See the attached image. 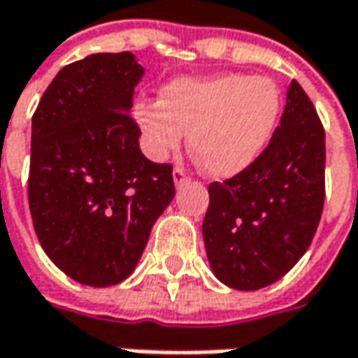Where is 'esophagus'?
Listing matches in <instances>:
<instances>
[{
    "label": "esophagus",
    "instance_id": "obj_1",
    "mask_svg": "<svg viewBox=\"0 0 358 358\" xmlns=\"http://www.w3.org/2000/svg\"><path fill=\"white\" fill-rule=\"evenodd\" d=\"M173 179H175V185H177V187H181V185H183L185 181L189 179L181 165H177V167H175V169H173Z\"/></svg>",
    "mask_w": 358,
    "mask_h": 358
}]
</instances>
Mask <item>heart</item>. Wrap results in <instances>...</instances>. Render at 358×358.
I'll list each match as a JSON object with an SVG mask.
<instances>
[{
  "label": "heart",
  "mask_w": 358,
  "mask_h": 358,
  "mask_svg": "<svg viewBox=\"0 0 358 358\" xmlns=\"http://www.w3.org/2000/svg\"><path fill=\"white\" fill-rule=\"evenodd\" d=\"M278 114L275 84L250 74L179 78L163 88L159 102L136 104V120L153 159H167L189 131L191 151L213 177H232L256 162Z\"/></svg>",
  "instance_id": "heart-1"
}]
</instances>
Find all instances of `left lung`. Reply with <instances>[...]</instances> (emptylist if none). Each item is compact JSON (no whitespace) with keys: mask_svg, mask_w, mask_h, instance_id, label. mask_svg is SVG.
Instances as JSON below:
<instances>
[{"mask_svg":"<svg viewBox=\"0 0 358 358\" xmlns=\"http://www.w3.org/2000/svg\"><path fill=\"white\" fill-rule=\"evenodd\" d=\"M323 203L325 129L292 80L282 124L256 162L208 185L203 238L215 275L244 292L278 282L309 248Z\"/></svg>","mask_w":358,"mask_h":358,"instance_id":"obj_1","label":"left lung"}]
</instances>
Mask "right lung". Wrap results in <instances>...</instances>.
<instances>
[{
    "instance_id": "obj_1",
    "label": "right lung",
    "mask_w": 358,
    "mask_h": 358,
    "mask_svg": "<svg viewBox=\"0 0 358 358\" xmlns=\"http://www.w3.org/2000/svg\"><path fill=\"white\" fill-rule=\"evenodd\" d=\"M141 74L129 50L90 55L61 69L33 114V229L52 264L84 285L126 280L175 196L173 165L141 153L128 112Z\"/></svg>"
}]
</instances>
